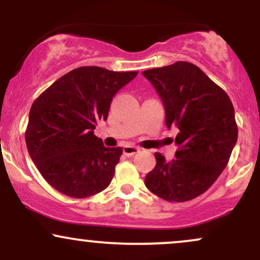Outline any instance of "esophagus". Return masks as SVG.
<instances>
[{
  "label": "esophagus",
  "mask_w": 260,
  "mask_h": 260,
  "mask_svg": "<svg viewBox=\"0 0 260 260\" xmlns=\"http://www.w3.org/2000/svg\"><path fill=\"white\" fill-rule=\"evenodd\" d=\"M140 149L134 147V145H124L123 147V154L127 155V156H132V155L139 153Z\"/></svg>",
  "instance_id": "34e87169"
}]
</instances>
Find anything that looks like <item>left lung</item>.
<instances>
[{"label":"left lung","instance_id":"left-lung-1","mask_svg":"<svg viewBox=\"0 0 260 260\" xmlns=\"http://www.w3.org/2000/svg\"><path fill=\"white\" fill-rule=\"evenodd\" d=\"M143 76L162 100L166 126L178 129L176 159L166 161L155 153L156 165L145 176V186L168 202L190 201L209 189L228 165L238 136L234 105L189 62L153 68Z\"/></svg>","mask_w":260,"mask_h":260}]
</instances>
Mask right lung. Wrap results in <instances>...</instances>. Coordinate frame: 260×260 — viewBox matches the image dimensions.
Listing matches in <instances>:
<instances>
[{
  "mask_svg": "<svg viewBox=\"0 0 260 260\" xmlns=\"http://www.w3.org/2000/svg\"><path fill=\"white\" fill-rule=\"evenodd\" d=\"M138 72H113L96 66L71 71L32 103L25 143L47 183L72 198L107 188L122 148H106L94 134L106 121L112 98Z\"/></svg>",
  "mask_w": 260,
  "mask_h": 260,
  "instance_id": "obj_1",
  "label": "right lung"
}]
</instances>
